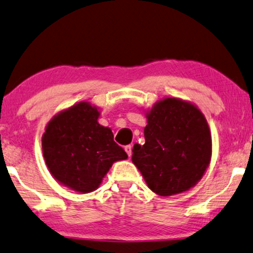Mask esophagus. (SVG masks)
Wrapping results in <instances>:
<instances>
[{
	"label": "esophagus",
	"instance_id": "obj_1",
	"mask_svg": "<svg viewBox=\"0 0 253 253\" xmlns=\"http://www.w3.org/2000/svg\"><path fill=\"white\" fill-rule=\"evenodd\" d=\"M132 146H130V144H128V146H126L125 147V150H126V153H127V155H128V156L130 157L132 156Z\"/></svg>",
	"mask_w": 253,
	"mask_h": 253
}]
</instances>
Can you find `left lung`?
<instances>
[{
	"mask_svg": "<svg viewBox=\"0 0 253 253\" xmlns=\"http://www.w3.org/2000/svg\"><path fill=\"white\" fill-rule=\"evenodd\" d=\"M143 146L133 148V163L155 193L187 191L204 176L211 156V137L204 114L177 98L158 102L147 113Z\"/></svg>",
	"mask_w": 253,
	"mask_h": 253,
	"instance_id": "left-lung-1",
	"label": "left lung"
}]
</instances>
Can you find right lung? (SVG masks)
I'll return each mask as SVG.
<instances>
[{"label":"right lung","instance_id":"obj_1","mask_svg":"<svg viewBox=\"0 0 253 253\" xmlns=\"http://www.w3.org/2000/svg\"><path fill=\"white\" fill-rule=\"evenodd\" d=\"M99 112L85 102L59 113L42 136V154L50 173L81 193L95 191L114 162L127 154L110 128L98 124Z\"/></svg>","mask_w":253,"mask_h":253}]
</instances>
